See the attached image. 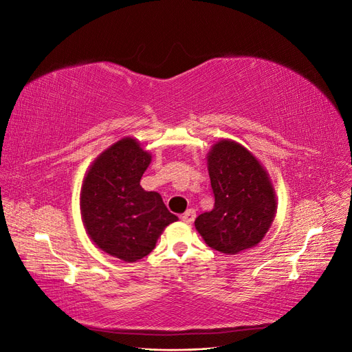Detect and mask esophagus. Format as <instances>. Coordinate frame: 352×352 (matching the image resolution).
I'll return each mask as SVG.
<instances>
[{"mask_svg": "<svg viewBox=\"0 0 352 352\" xmlns=\"http://www.w3.org/2000/svg\"><path fill=\"white\" fill-rule=\"evenodd\" d=\"M194 219H195V211H194L192 208H189V210H186V212H184L182 220H184L185 223H192Z\"/></svg>", "mask_w": 352, "mask_h": 352, "instance_id": "1", "label": "esophagus"}]
</instances>
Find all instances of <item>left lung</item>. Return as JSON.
Wrapping results in <instances>:
<instances>
[{"label": "left lung", "instance_id": "8db88e82", "mask_svg": "<svg viewBox=\"0 0 352 352\" xmlns=\"http://www.w3.org/2000/svg\"><path fill=\"white\" fill-rule=\"evenodd\" d=\"M214 207L202 212L195 228L210 248L238 254L261 242L278 202L269 173L241 144L221 140L207 155Z\"/></svg>", "mask_w": 352, "mask_h": 352}]
</instances>
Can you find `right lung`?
<instances>
[{
  "instance_id": "add662e5",
  "label": "right lung",
  "mask_w": 352,
  "mask_h": 352,
  "mask_svg": "<svg viewBox=\"0 0 352 352\" xmlns=\"http://www.w3.org/2000/svg\"><path fill=\"white\" fill-rule=\"evenodd\" d=\"M151 154L133 138L117 141L94 160L80 189L83 226L100 250L126 263L150 254L166 226L177 221L158 192L140 182Z\"/></svg>"
}]
</instances>
